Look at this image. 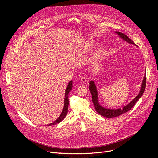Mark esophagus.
Returning <instances> with one entry per match:
<instances>
[{"instance_id": "1", "label": "esophagus", "mask_w": 158, "mask_h": 158, "mask_svg": "<svg viewBox=\"0 0 158 158\" xmlns=\"http://www.w3.org/2000/svg\"><path fill=\"white\" fill-rule=\"evenodd\" d=\"M81 81L82 82H87V78L85 77H82L81 78Z\"/></svg>"}]
</instances>
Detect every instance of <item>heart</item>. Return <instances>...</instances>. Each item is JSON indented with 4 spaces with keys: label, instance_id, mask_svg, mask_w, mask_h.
<instances>
[{
    "label": "heart",
    "instance_id": "obj_1",
    "mask_svg": "<svg viewBox=\"0 0 158 158\" xmlns=\"http://www.w3.org/2000/svg\"><path fill=\"white\" fill-rule=\"evenodd\" d=\"M87 45H88V47H89V48H92V47L93 46V42L92 41H90V42L88 43ZM102 49H99L96 51L95 56H96V57H99L102 55Z\"/></svg>",
    "mask_w": 158,
    "mask_h": 158
}]
</instances>
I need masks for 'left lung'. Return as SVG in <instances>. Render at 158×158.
I'll return each mask as SVG.
<instances>
[{
	"label": "left lung",
	"instance_id": "left-lung-1",
	"mask_svg": "<svg viewBox=\"0 0 158 158\" xmlns=\"http://www.w3.org/2000/svg\"><path fill=\"white\" fill-rule=\"evenodd\" d=\"M118 35H119L123 40H126V42L131 43L132 44H134L136 46L135 43L131 40L126 35L124 34H123L119 32H116ZM146 76L144 77V79L142 82V85H141V89L138 95L129 104L124 106L122 109H109L107 108H104L102 107L98 102V92H97V89L95 85V84L93 81L90 82V85H89V90L90 92L91 93L92 95V101L94 104V107L97 112H98L99 114L101 115L103 117L107 118H114L119 116L124 113H126V112L129 111L131 110L133 106L135 105L137 102V101L139 100V99L143 96L144 91H145V88H146Z\"/></svg>",
	"mask_w": 158,
	"mask_h": 158
}]
</instances>
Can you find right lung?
<instances>
[{
  "instance_id": "right-lung-1",
  "label": "right lung",
  "mask_w": 158,
  "mask_h": 158,
  "mask_svg": "<svg viewBox=\"0 0 158 158\" xmlns=\"http://www.w3.org/2000/svg\"><path fill=\"white\" fill-rule=\"evenodd\" d=\"M73 88V81H71L68 85L67 86V88L65 89V98H64V106L62 110V112L60 116L58 118L57 120H56L54 123L48 124V126H52L54 124H56L60 122H61L66 116L67 113V109H68V105H69V99H68V94L71 91Z\"/></svg>"
}]
</instances>
